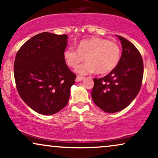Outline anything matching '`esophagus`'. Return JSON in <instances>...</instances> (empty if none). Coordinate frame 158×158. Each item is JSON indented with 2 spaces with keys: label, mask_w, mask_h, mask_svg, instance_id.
I'll use <instances>...</instances> for the list:
<instances>
[{
  "label": "esophagus",
  "mask_w": 158,
  "mask_h": 158,
  "mask_svg": "<svg viewBox=\"0 0 158 158\" xmlns=\"http://www.w3.org/2000/svg\"><path fill=\"white\" fill-rule=\"evenodd\" d=\"M83 79H84V77H80V76H77V79H76V81H80L81 80H83Z\"/></svg>",
  "instance_id": "34e87169"
}]
</instances>
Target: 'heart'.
<instances>
[{
	"label": "heart",
	"mask_w": 158,
	"mask_h": 158,
	"mask_svg": "<svg viewBox=\"0 0 158 158\" xmlns=\"http://www.w3.org/2000/svg\"><path fill=\"white\" fill-rule=\"evenodd\" d=\"M63 56L67 64L73 68L85 58L86 61L77 68L79 73L96 72L97 74H106L118 65L121 58V48L115 41L94 37L81 41L78 44L77 50L67 48Z\"/></svg>",
	"instance_id": "1"
}]
</instances>
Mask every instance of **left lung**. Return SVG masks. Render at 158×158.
Wrapping results in <instances>:
<instances>
[{
  "instance_id": "8db88e82",
  "label": "left lung",
  "mask_w": 158,
  "mask_h": 158,
  "mask_svg": "<svg viewBox=\"0 0 158 158\" xmlns=\"http://www.w3.org/2000/svg\"><path fill=\"white\" fill-rule=\"evenodd\" d=\"M123 53L118 65L103 78H94V102L107 113L124 109L135 99L142 85L143 61L140 52L128 40L118 35Z\"/></svg>"
}]
</instances>
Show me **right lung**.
<instances>
[{
    "label": "right lung",
    "mask_w": 158,
    "mask_h": 158,
    "mask_svg": "<svg viewBox=\"0 0 158 158\" xmlns=\"http://www.w3.org/2000/svg\"><path fill=\"white\" fill-rule=\"evenodd\" d=\"M67 35L41 32L27 41L16 54L14 77L20 97L43 115L66 106L77 76L65 63Z\"/></svg>",
    "instance_id": "obj_1"
}]
</instances>
